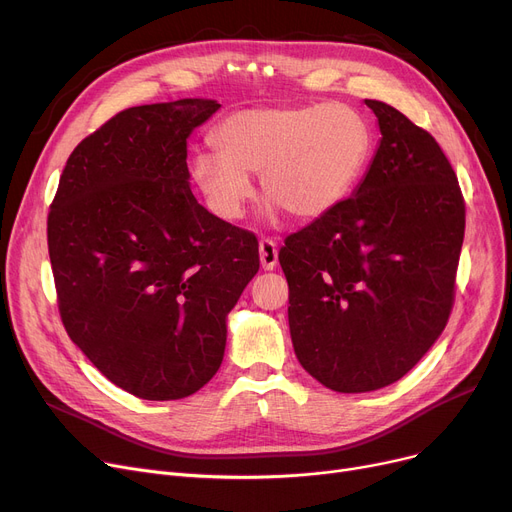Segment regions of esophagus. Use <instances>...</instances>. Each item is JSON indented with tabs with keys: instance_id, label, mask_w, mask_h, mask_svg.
<instances>
[{
	"instance_id": "1",
	"label": "esophagus",
	"mask_w": 512,
	"mask_h": 512,
	"mask_svg": "<svg viewBox=\"0 0 512 512\" xmlns=\"http://www.w3.org/2000/svg\"><path fill=\"white\" fill-rule=\"evenodd\" d=\"M259 261L265 272H272L278 265V249L272 238H261L259 240Z\"/></svg>"
}]
</instances>
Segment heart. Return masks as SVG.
I'll return each mask as SVG.
<instances>
[{"instance_id": "obj_1", "label": "heart", "mask_w": 512, "mask_h": 512, "mask_svg": "<svg viewBox=\"0 0 512 512\" xmlns=\"http://www.w3.org/2000/svg\"><path fill=\"white\" fill-rule=\"evenodd\" d=\"M213 139L220 153H197L191 176L226 222H236L253 197L251 174H259L267 213L284 209L299 222L324 218L353 193L373 143L365 118L338 101L242 110Z\"/></svg>"}]
</instances>
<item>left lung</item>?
<instances>
[{
    "mask_svg": "<svg viewBox=\"0 0 512 512\" xmlns=\"http://www.w3.org/2000/svg\"><path fill=\"white\" fill-rule=\"evenodd\" d=\"M382 139L353 191L280 249L294 355L334 392L398 382L440 338L454 299L465 203L432 134L365 99Z\"/></svg>",
    "mask_w": 512,
    "mask_h": 512,
    "instance_id": "8db88e82",
    "label": "left lung"
}]
</instances>
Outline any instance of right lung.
Instances as JSON below:
<instances>
[{"label": "right lung", "mask_w": 512, "mask_h": 512, "mask_svg": "<svg viewBox=\"0 0 512 512\" xmlns=\"http://www.w3.org/2000/svg\"><path fill=\"white\" fill-rule=\"evenodd\" d=\"M211 99L130 107L66 161L47 218L70 340L118 388L178 400L220 369L226 319L259 270L257 238L191 193L186 141Z\"/></svg>", "instance_id": "add662e5"}]
</instances>
